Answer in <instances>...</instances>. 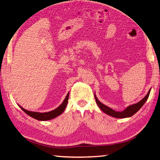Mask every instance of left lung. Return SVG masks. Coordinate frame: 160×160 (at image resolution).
I'll return each mask as SVG.
<instances>
[{
    "label": "left lung",
    "mask_w": 160,
    "mask_h": 160,
    "mask_svg": "<svg viewBox=\"0 0 160 160\" xmlns=\"http://www.w3.org/2000/svg\"><path fill=\"white\" fill-rule=\"evenodd\" d=\"M150 92V89L149 90L148 92V94H146V97H145L143 99L139 101V102H138L137 103L133 104V105H131L127 107L125 110H124L123 111H120V112L115 111V110H112V108H109V107L106 106V105H104V104L100 102L97 98V97H96L95 94H94V97H95L96 102H97L98 106L99 107L100 109L102 110L103 112H105L106 114L116 118H125L131 117V116L134 115L136 112H138V110H140V108L143 106V104L146 103V101H147Z\"/></svg>",
    "instance_id": "left-lung-1"
}]
</instances>
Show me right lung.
Segmentation results:
<instances>
[{
    "instance_id": "1",
    "label": "right lung",
    "mask_w": 160,
    "mask_h": 160,
    "mask_svg": "<svg viewBox=\"0 0 160 160\" xmlns=\"http://www.w3.org/2000/svg\"><path fill=\"white\" fill-rule=\"evenodd\" d=\"M68 97H69V93H68V94L66 95L65 99L63 100L62 103L61 104V105L58 107V108H57L56 109H54L53 110H52V111L47 112H33V111H30V110H27L24 108H23L22 107L20 106H19V107L22 108L23 111L27 113L28 115L31 116V118L36 119V120H40V121L50 120H52V119L57 118V116L60 115L63 111H64L66 107V106H67V103H68Z\"/></svg>"
}]
</instances>
